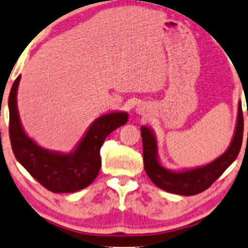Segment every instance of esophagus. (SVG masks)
<instances>
[{"instance_id": "obj_1", "label": "esophagus", "mask_w": 248, "mask_h": 248, "mask_svg": "<svg viewBox=\"0 0 248 248\" xmlns=\"http://www.w3.org/2000/svg\"><path fill=\"white\" fill-rule=\"evenodd\" d=\"M143 109H145V108H142V107H138L137 108V110H138L139 114H142L143 113Z\"/></svg>"}]
</instances>
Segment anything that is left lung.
Instances as JSON below:
<instances>
[{
    "mask_svg": "<svg viewBox=\"0 0 248 248\" xmlns=\"http://www.w3.org/2000/svg\"><path fill=\"white\" fill-rule=\"evenodd\" d=\"M248 115V111H247ZM244 116L241 102L238 106L235 132L232 142L222 155L201 167L185 170H170L160 164L157 155V141L153 130L147 126L141 127L143 146V167L155 186L179 195H195L203 192L230 167L236 159L243 143ZM248 138V132H247Z\"/></svg>",
    "mask_w": 248,
    "mask_h": 248,
    "instance_id": "left-lung-1",
    "label": "left lung"
}]
</instances>
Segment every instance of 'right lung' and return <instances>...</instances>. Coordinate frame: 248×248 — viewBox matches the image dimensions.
Wrapping results in <instances>:
<instances>
[{"instance_id":"add662e5","label":"right lung","mask_w":248,"mask_h":248,"mask_svg":"<svg viewBox=\"0 0 248 248\" xmlns=\"http://www.w3.org/2000/svg\"><path fill=\"white\" fill-rule=\"evenodd\" d=\"M17 76L10 89L9 137L16 160L29 174L53 193H74L86 188L97 176L101 168L100 149L113 130L128 120L124 111L105 114L94 120L84 137L70 153L48 151L37 145L23 130L17 110Z\"/></svg>"}]
</instances>
